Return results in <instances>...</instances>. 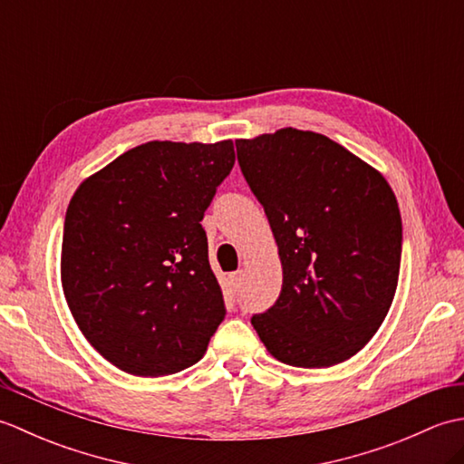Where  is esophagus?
<instances>
[{"instance_id":"esophagus-1","label":"esophagus","mask_w":464,"mask_h":464,"mask_svg":"<svg viewBox=\"0 0 464 464\" xmlns=\"http://www.w3.org/2000/svg\"><path fill=\"white\" fill-rule=\"evenodd\" d=\"M241 281H243V271H235V273L229 275V283H231L233 289H239Z\"/></svg>"}]
</instances>
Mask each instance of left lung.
I'll use <instances>...</instances> for the list:
<instances>
[{
  "mask_svg": "<svg viewBox=\"0 0 464 464\" xmlns=\"http://www.w3.org/2000/svg\"><path fill=\"white\" fill-rule=\"evenodd\" d=\"M235 145L283 265L279 299L251 324L285 364L321 369L351 359L379 331L397 291L395 193L321 133L285 127Z\"/></svg>",
  "mask_w": 464,
  "mask_h": 464,
  "instance_id": "left-lung-1",
  "label": "left lung"
}]
</instances>
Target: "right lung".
<instances>
[{"label":"right lung","mask_w":464,"mask_h":464,"mask_svg":"<svg viewBox=\"0 0 464 464\" xmlns=\"http://www.w3.org/2000/svg\"><path fill=\"white\" fill-rule=\"evenodd\" d=\"M233 141H150L87 177L69 201L62 285L92 347L137 377L199 361L225 319L201 227Z\"/></svg>","instance_id":"right-lung-1"}]
</instances>
